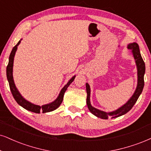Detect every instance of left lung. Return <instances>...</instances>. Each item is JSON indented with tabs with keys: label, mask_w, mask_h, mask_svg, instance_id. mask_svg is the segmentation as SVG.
Segmentation results:
<instances>
[{
	"label": "left lung",
	"mask_w": 151,
	"mask_h": 151,
	"mask_svg": "<svg viewBox=\"0 0 151 151\" xmlns=\"http://www.w3.org/2000/svg\"><path fill=\"white\" fill-rule=\"evenodd\" d=\"M127 48L129 50H132V52L134 56V58L135 59L136 64L137 67V76H138V81H137V86L134 93L132 97L128 100V101L125 104H124L122 106L119 108L118 109L115 110L112 112H104L103 111H100L96 108L93 107L90 103V87L88 83H86V90H87V105L89 110L93 115L95 116L100 118L101 119H108L109 117L111 118H117V117L121 116L124 115L132 109L134 106L137 99L142 92L144 86V74L146 67H145V63L141 57L139 47L137 42L129 43L127 45Z\"/></svg>",
	"instance_id": "left-lung-1"
}]
</instances>
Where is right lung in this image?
I'll return each mask as SVG.
<instances>
[{
	"mask_svg": "<svg viewBox=\"0 0 151 151\" xmlns=\"http://www.w3.org/2000/svg\"><path fill=\"white\" fill-rule=\"evenodd\" d=\"M21 42V40L18 42V43L12 48V52H11L10 57H9V62L7 66V78L8 81L9 85H10V88L12 92L13 97H14L15 101L17 102L19 105H20L22 106L24 109L28 110V111H31V112L36 113H40V111H42V113H47L50 112V111H55V109H57L59 106L61 105V102L63 101V99H64V93L66 92V90L68 88V87L69 86L70 83L75 79L76 76H74L73 77H72V78L67 83V84L61 89L60 93H59L58 97L57 98V99H55V101L50 103L48 104H45L40 106L36 105V104H33L31 102L28 101L27 100H26L23 96L21 95L17 89L14 85V80H13V76H12V68H13V62H14V57L15 55V52L17 49V46L19 45Z\"/></svg>",
	"mask_w": 151,
	"mask_h": 151,
	"instance_id": "add662e5",
	"label": "right lung"
}]
</instances>
